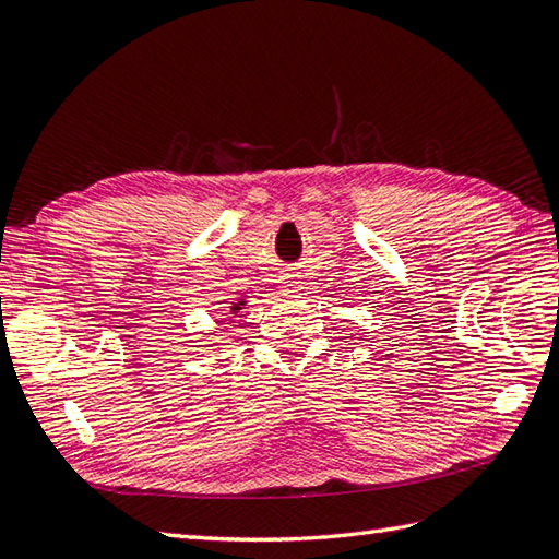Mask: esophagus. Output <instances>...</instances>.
Here are the masks:
<instances>
[{"label":"esophagus","mask_w":559,"mask_h":559,"mask_svg":"<svg viewBox=\"0 0 559 559\" xmlns=\"http://www.w3.org/2000/svg\"><path fill=\"white\" fill-rule=\"evenodd\" d=\"M281 283H283V288H297V281H293V278H283Z\"/></svg>","instance_id":"1"}]
</instances>
